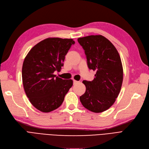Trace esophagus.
I'll return each mask as SVG.
<instances>
[{
  "label": "esophagus",
  "mask_w": 149,
  "mask_h": 149,
  "mask_svg": "<svg viewBox=\"0 0 149 149\" xmlns=\"http://www.w3.org/2000/svg\"><path fill=\"white\" fill-rule=\"evenodd\" d=\"M78 82V81H76V80H73V84H77V83Z\"/></svg>",
  "instance_id": "esophagus-1"
}]
</instances>
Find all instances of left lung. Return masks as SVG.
Returning a JSON list of instances; mask_svg holds the SVG:
<instances>
[{"label":"left lung","mask_w":149,"mask_h":149,"mask_svg":"<svg viewBox=\"0 0 149 149\" xmlns=\"http://www.w3.org/2000/svg\"><path fill=\"white\" fill-rule=\"evenodd\" d=\"M78 41L84 50L88 68L96 71L93 81H82L86 90L80 101L88 110L102 112L114 103L120 91L123 73L120 57L102 35H90Z\"/></svg>","instance_id":"1"}]
</instances>
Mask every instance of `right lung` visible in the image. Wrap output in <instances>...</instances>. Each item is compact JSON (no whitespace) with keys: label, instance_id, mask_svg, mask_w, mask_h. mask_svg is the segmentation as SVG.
<instances>
[{"label":"right lung","instance_id":"right-lung-1","mask_svg":"<svg viewBox=\"0 0 149 149\" xmlns=\"http://www.w3.org/2000/svg\"><path fill=\"white\" fill-rule=\"evenodd\" d=\"M72 38H47L35 45L24 61L23 86L30 102L38 110L49 112L62 104L65 95L73 86L71 79L56 77L60 71Z\"/></svg>","mask_w":149,"mask_h":149}]
</instances>
